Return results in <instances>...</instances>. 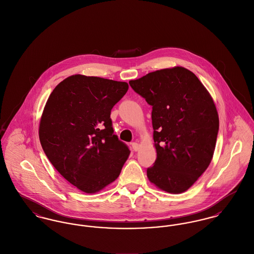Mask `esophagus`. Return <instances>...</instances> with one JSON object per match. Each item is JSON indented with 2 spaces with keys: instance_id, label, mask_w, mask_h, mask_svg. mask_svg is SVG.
Listing matches in <instances>:
<instances>
[{
  "instance_id": "obj_1",
  "label": "esophagus",
  "mask_w": 254,
  "mask_h": 254,
  "mask_svg": "<svg viewBox=\"0 0 254 254\" xmlns=\"http://www.w3.org/2000/svg\"><path fill=\"white\" fill-rule=\"evenodd\" d=\"M131 147H132L133 151H137L138 148H139V145H138L137 142H132V143H131Z\"/></svg>"
}]
</instances>
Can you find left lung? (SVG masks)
I'll list each match as a JSON object with an SVG mask.
<instances>
[{"label": "left lung", "instance_id": "obj_1", "mask_svg": "<svg viewBox=\"0 0 254 254\" xmlns=\"http://www.w3.org/2000/svg\"><path fill=\"white\" fill-rule=\"evenodd\" d=\"M152 106L157 151L147 169L149 181L170 193H181L209 167L219 132V116L211 95L186 68L157 70L130 81Z\"/></svg>", "mask_w": 254, "mask_h": 254}]
</instances>
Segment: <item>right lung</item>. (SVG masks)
Wrapping results in <instances>:
<instances>
[{
  "mask_svg": "<svg viewBox=\"0 0 254 254\" xmlns=\"http://www.w3.org/2000/svg\"><path fill=\"white\" fill-rule=\"evenodd\" d=\"M128 84L73 75L53 90L39 124L47 158L69 183L94 193L114 182L129 157L114 134L111 111Z\"/></svg>",
  "mask_w": 254,
  "mask_h": 254,
  "instance_id": "obj_1",
  "label": "right lung"
}]
</instances>
